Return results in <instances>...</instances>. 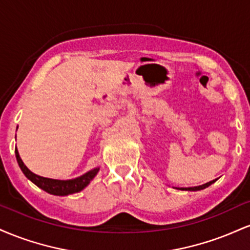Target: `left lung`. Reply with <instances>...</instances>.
Returning a JSON list of instances; mask_svg holds the SVG:
<instances>
[{"label": "left lung", "instance_id": "left-lung-1", "mask_svg": "<svg viewBox=\"0 0 250 250\" xmlns=\"http://www.w3.org/2000/svg\"><path fill=\"white\" fill-rule=\"evenodd\" d=\"M215 181H216V180H213V181H210V182H207V183H205V185H202V186H197V187L182 188V189H181V190H191V191H195V190H201V189H205V188L209 187V186H210L211 183H214Z\"/></svg>", "mask_w": 250, "mask_h": 250}]
</instances>
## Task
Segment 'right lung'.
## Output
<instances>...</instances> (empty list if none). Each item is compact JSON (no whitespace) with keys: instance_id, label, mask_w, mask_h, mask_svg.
Here are the masks:
<instances>
[{"instance_id":"obj_1","label":"right lung","mask_w":250,"mask_h":250,"mask_svg":"<svg viewBox=\"0 0 250 250\" xmlns=\"http://www.w3.org/2000/svg\"><path fill=\"white\" fill-rule=\"evenodd\" d=\"M15 155H16V160L17 163H19L20 168L21 170L23 171V174L25 176L29 179L31 182L35 183L37 187H40L43 189L47 193L53 194V195H59V196H63V195H69V194H74V193H79L81 191L83 188H85L89 185L91 180L95 177V175L97 174L100 168H95L93 170L88 171L82 176L76 177V179L73 180H53V179H47V177H42L39 176V175L34 174L33 171H30L29 169L24 166V163L22 162L21 157H20L19 151L17 149H15Z\"/></svg>"}]
</instances>
